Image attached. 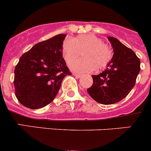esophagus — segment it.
Masks as SVG:
<instances>
[{
    "mask_svg": "<svg viewBox=\"0 0 151 151\" xmlns=\"http://www.w3.org/2000/svg\"><path fill=\"white\" fill-rule=\"evenodd\" d=\"M74 75L77 78H80V77H82V75H81V74H74Z\"/></svg>",
    "mask_w": 151,
    "mask_h": 151,
    "instance_id": "1",
    "label": "esophagus"
}]
</instances>
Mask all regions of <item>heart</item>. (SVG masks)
Segmentation results:
<instances>
[{"label": "heart", "instance_id": "obj_1", "mask_svg": "<svg viewBox=\"0 0 151 151\" xmlns=\"http://www.w3.org/2000/svg\"><path fill=\"white\" fill-rule=\"evenodd\" d=\"M80 53L82 60L71 65L73 71L80 73L91 72L95 68L98 70L104 68L109 64L113 56L111 47L95 35H80L63 42V55L68 64L75 61Z\"/></svg>", "mask_w": 151, "mask_h": 151}]
</instances>
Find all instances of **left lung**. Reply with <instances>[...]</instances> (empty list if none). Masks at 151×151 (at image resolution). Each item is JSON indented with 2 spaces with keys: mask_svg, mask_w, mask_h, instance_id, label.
I'll list each match as a JSON object with an SVG mask.
<instances>
[{
  "mask_svg": "<svg viewBox=\"0 0 151 151\" xmlns=\"http://www.w3.org/2000/svg\"><path fill=\"white\" fill-rule=\"evenodd\" d=\"M113 47L112 59L105 71L92 75L87 91L98 103L109 105L126 98L134 87L140 71V60L129 47L114 37H108Z\"/></svg>",
  "mask_w": 151,
  "mask_h": 151,
  "instance_id": "1",
  "label": "left lung"
}]
</instances>
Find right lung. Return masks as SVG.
<instances>
[{
    "mask_svg": "<svg viewBox=\"0 0 151 151\" xmlns=\"http://www.w3.org/2000/svg\"><path fill=\"white\" fill-rule=\"evenodd\" d=\"M65 34H59L35 45L24 53L15 68L17 99L25 107L40 109L51 103L62 81L71 75L63 58Z\"/></svg>",
    "mask_w": 151,
    "mask_h": 151,
    "instance_id": "obj_1",
    "label": "right lung"
}]
</instances>
